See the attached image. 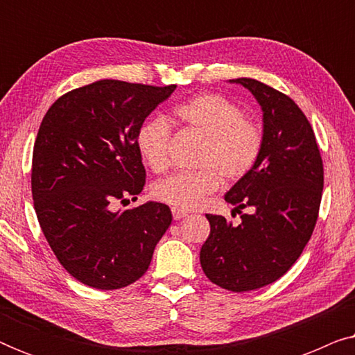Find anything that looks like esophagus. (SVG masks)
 Here are the masks:
<instances>
[{"label":"esophagus","instance_id":"1","mask_svg":"<svg viewBox=\"0 0 355 355\" xmlns=\"http://www.w3.org/2000/svg\"><path fill=\"white\" fill-rule=\"evenodd\" d=\"M173 218L174 220H182L184 216H187V211L186 210H181V208H173Z\"/></svg>","mask_w":355,"mask_h":355}]
</instances>
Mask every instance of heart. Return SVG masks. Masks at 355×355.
<instances>
[{
    "mask_svg": "<svg viewBox=\"0 0 355 355\" xmlns=\"http://www.w3.org/2000/svg\"><path fill=\"white\" fill-rule=\"evenodd\" d=\"M174 118L203 137L198 166L192 173H174L155 182L152 196L174 208L200 207L210 193L221 186V178L236 182L254 169L263 147L260 125L244 118L234 101L218 94H203L179 105ZM171 129L166 119L155 116L137 130V150L153 173L166 171Z\"/></svg>",
    "mask_w": 355,
    "mask_h": 355,
    "instance_id": "1",
    "label": "heart"
}]
</instances>
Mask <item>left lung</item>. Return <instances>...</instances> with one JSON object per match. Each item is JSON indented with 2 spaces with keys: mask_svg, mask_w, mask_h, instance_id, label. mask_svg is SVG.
<instances>
[{
  "mask_svg": "<svg viewBox=\"0 0 355 355\" xmlns=\"http://www.w3.org/2000/svg\"><path fill=\"white\" fill-rule=\"evenodd\" d=\"M255 96L263 113V147L252 171L225 200L239 211L237 226L207 215L210 236L200 249L207 278L232 293L279 279L302 254L318 218L323 162L302 110L288 95L255 79H232Z\"/></svg>",
  "mask_w": 355,
  "mask_h": 355,
  "instance_id": "left-lung-1",
  "label": "left lung"
}]
</instances>
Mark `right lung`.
Here are the masks:
<instances>
[{"instance_id":"right-lung-1","label":"right lung","mask_w":355,"mask_h":355,"mask_svg":"<svg viewBox=\"0 0 355 355\" xmlns=\"http://www.w3.org/2000/svg\"><path fill=\"white\" fill-rule=\"evenodd\" d=\"M176 85L98 80L67 92L46 111L32 158L37 218L67 273L95 289H121L148 270L171 225L168 205L137 198L145 184L137 130Z\"/></svg>"}]
</instances>
